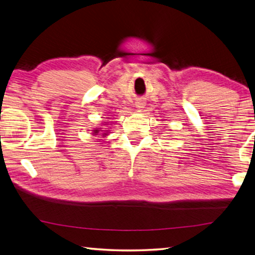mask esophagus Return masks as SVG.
I'll use <instances>...</instances> for the list:
<instances>
[{"label":"esophagus","mask_w":255,"mask_h":255,"mask_svg":"<svg viewBox=\"0 0 255 255\" xmlns=\"http://www.w3.org/2000/svg\"><path fill=\"white\" fill-rule=\"evenodd\" d=\"M135 107L137 111H142L145 107V102L143 100H137L135 102Z\"/></svg>","instance_id":"1"}]
</instances>
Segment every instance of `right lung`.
I'll use <instances>...</instances> for the list:
<instances>
[{"mask_svg": "<svg viewBox=\"0 0 255 255\" xmlns=\"http://www.w3.org/2000/svg\"><path fill=\"white\" fill-rule=\"evenodd\" d=\"M105 124H103L102 128H94L92 130V134L93 135H102L103 137H106L107 135H110V127L109 124L110 122H104Z\"/></svg>", "mask_w": 255, "mask_h": 255, "instance_id": "obj_1", "label": "right lung"}]
</instances>
